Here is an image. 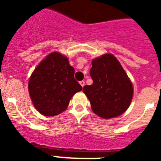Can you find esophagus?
<instances>
[{
  "mask_svg": "<svg viewBox=\"0 0 161 161\" xmlns=\"http://www.w3.org/2000/svg\"><path fill=\"white\" fill-rule=\"evenodd\" d=\"M79 83H80V85L82 86V87H84V85H85V82H84V81H80V82H79Z\"/></svg>",
  "mask_w": 161,
  "mask_h": 161,
  "instance_id": "1",
  "label": "esophagus"
}]
</instances>
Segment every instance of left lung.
Instances as JSON below:
<instances>
[{"instance_id":"1","label":"left lung","mask_w":161,"mask_h":161,"mask_svg":"<svg viewBox=\"0 0 161 161\" xmlns=\"http://www.w3.org/2000/svg\"><path fill=\"white\" fill-rule=\"evenodd\" d=\"M93 84L83 87L93 113L103 119L117 117L130 107L133 98L131 81L117 58L103 54L92 61Z\"/></svg>"}]
</instances>
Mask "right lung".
Returning a JSON list of instances; mask_svg holds the SVG:
<instances>
[{
	"label": "right lung",
	"instance_id": "1",
	"mask_svg": "<svg viewBox=\"0 0 161 161\" xmlns=\"http://www.w3.org/2000/svg\"><path fill=\"white\" fill-rule=\"evenodd\" d=\"M73 75L67 57L56 52L47 56L29 79V94L36 109L45 116L66 110L71 98L83 89Z\"/></svg>",
	"mask_w": 161,
	"mask_h": 161
}]
</instances>
